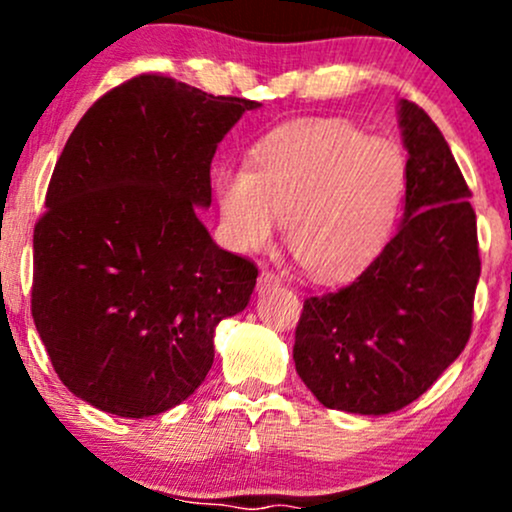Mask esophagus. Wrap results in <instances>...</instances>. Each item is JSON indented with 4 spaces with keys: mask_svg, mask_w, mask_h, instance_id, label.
Returning <instances> with one entry per match:
<instances>
[{
    "mask_svg": "<svg viewBox=\"0 0 512 512\" xmlns=\"http://www.w3.org/2000/svg\"><path fill=\"white\" fill-rule=\"evenodd\" d=\"M279 284H281L279 274L272 272V269H264V272L260 274V279H257V291H272Z\"/></svg>",
    "mask_w": 512,
    "mask_h": 512,
    "instance_id": "obj_1",
    "label": "esophagus"
}]
</instances>
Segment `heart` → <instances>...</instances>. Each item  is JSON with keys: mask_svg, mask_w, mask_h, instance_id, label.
I'll return each instance as SVG.
<instances>
[{"mask_svg": "<svg viewBox=\"0 0 512 512\" xmlns=\"http://www.w3.org/2000/svg\"><path fill=\"white\" fill-rule=\"evenodd\" d=\"M404 190L397 146L339 120L279 129L257 146L250 170L216 173L231 243L264 248L284 221L291 255L320 281L349 279L383 252Z\"/></svg>", "mask_w": 512, "mask_h": 512, "instance_id": "heart-1", "label": "heart"}]
</instances>
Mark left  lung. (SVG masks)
Returning <instances> with one entry per match:
<instances>
[{"mask_svg": "<svg viewBox=\"0 0 512 512\" xmlns=\"http://www.w3.org/2000/svg\"><path fill=\"white\" fill-rule=\"evenodd\" d=\"M407 202L397 236L332 293L305 298L293 361L327 409L390 414L419 399L472 334L481 274L477 214L443 132L399 103Z\"/></svg>", "mask_w": 512, "mask_h": 512, "instance_id": "1", "label": "left lung"}]
</instances>
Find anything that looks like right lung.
I'll list each match as a JSON object with an SVG mask.
<instances>
[{
  "mask_svg": "<svg viewBox=\"0 0 512 512\" xmlns=\"http://www.w3.org/2000/svg\"><path fill=\"white\" fill-rule=\"evenodd\" d=\"M255 101L139 74L98 98L52 170L33 231L31 313L60 380L108 414L185 402L257 267L197 219L211 158Z\"/></svg>",
  "mask_w": 512,
  "mask_h": 512,
  "instance_id": "1",
  "label": "right lung"
}]
</instances>
